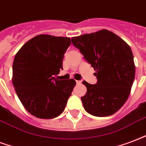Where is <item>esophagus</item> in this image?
<instances>
[{"label":"esophagus","instance_id":"34e87169","mask_svg":"<svg viewBox=\"0 0 146 146\" xmlns=\"http://www.w3.org/2000/svg\"><path fill=\"white\" fill-rule=\"evenodd\" d=\"M76 84L77 85H81L82 84V81H76Z\"/></svg>","mask_w":146,"mask_h":146}]
</instances>
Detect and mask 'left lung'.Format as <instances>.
Wrapping results in <instances>:
<instances>
[{"label": "left lung", "mask_w": 146, "mask_h": 146, "mask_svg": "<svg viewBox=\"0 0 146 146\" xmlns=\"http://www.w3.org/2000/svg\"><path fill=\"white\" fill-rule=\"evenodd\" d=\"M86 61L94 68L98 82L82 84L87 92L82 101L88 113L98 117L113 115L125 103L135 74L131 48L120 37L102 29L72 38Z\"/></svg>", "instance_id": "1"}]
</instances>
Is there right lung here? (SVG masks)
Listing matches in <instances>:
<instances>
[{"label":"right lung","mask_w":146,"mask_h":146,"mask_svg":"<svg viewBox=\"0 0 146 146\" xmlns=\"http://www.w3.org/2000/svg\"><path fill=\"white\" fill-rule=\"evenodd\" d=\"M71 38L35 36L17 51L13 62L12 83L26 110L37 118H56L64 111L76 85L74 79L53 77L63 69L64 54Z\"/></svg>","instance_id":"add662e5"}]
</instances>
